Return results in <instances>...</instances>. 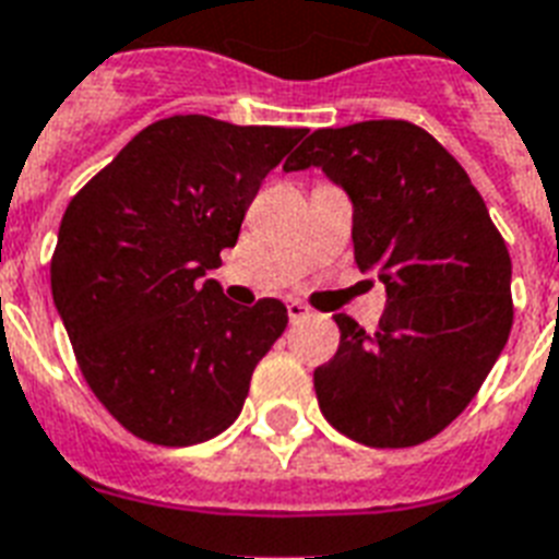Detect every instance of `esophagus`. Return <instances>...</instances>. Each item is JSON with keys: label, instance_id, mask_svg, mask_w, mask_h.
Returning a JSON list of instances; mask_svg holds the SVG:
<instances>
[{"label": "esophagus", "instance_id": "34e87169", "mask_svg": "<svg viewBox=\"0 0 559 559\" xmlns=\"http://www.w3.org/2000/svg\"><path fill=\"white\" fill-rule=\"evenodd\" d=\"M285 309H288V318H292V324H297V321L309 318V306H304L300 300H288V304H285Z\"/></svg>", "mask_w": 559, "mask_h": 559}]
</instances>
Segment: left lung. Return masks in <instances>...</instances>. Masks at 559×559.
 <instances>
[{
  "instance_id": "1",
  "label": "left lung",
  "mask_w": 559,
  "mask_h": 559,
  "mask_svg": "<svg viewBox=\"0 0 559 559\" xmlns=\"http://www.w3.org/2000/svg\"><path fill=\"white\" fill-rule=\"evenodd\" d=\"M285 170L321 167L354 203V259L385 285L374 333L335 314L338 350L314 368L335 430L413 448L472 404L513 326V264L463 165L406 120L318 129Z\"/></svg>"
}]
</instances>
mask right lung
Wrapping results in <instances>:
<instances>
[{
	"label": "right lung",
	"mask_w": 559,
	"mask_h": 559,
	"mask_svg": "<svg viewBox=\"0 0 559 559\" xmlns=\"http://www.w3.org/2000/svg\"><path fill=\"white\" fill-rule=\"evenodd\" d=\"M306 129L174 115L141 129L70 200L52 300L96 401L138 439L185 448L238 418L288 324L274 297L200 280L235 247L259 185Z\"/></svg>",
	"instance_id": "right-lung-1"
}]
</instances>
